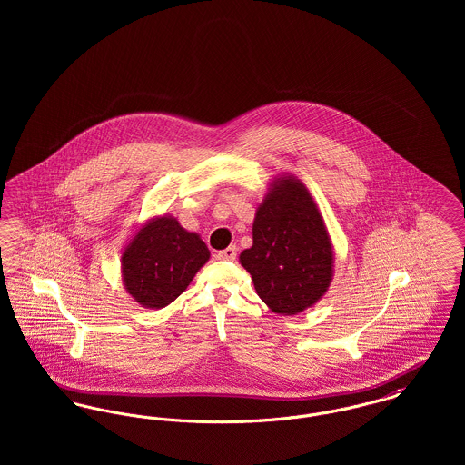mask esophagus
<instances>
[{
	"label": "esophagus",
	"instance_id": "obj_1",
	"mask_svg": "<svg viewBox=\"0 0 465 465\" xmlns=\"http://www.w3.org/2000/svg\"><path fill=\"white\" fill-rule=\"evenodd\" d=\"M216 258H218V260L233 262V260L237 258V247H235V245H230V247H226V249H223V251H218V252H216Z\"/></svg>",
	"mask_w": 465,
	"mask_h": 465
}]
</instances>
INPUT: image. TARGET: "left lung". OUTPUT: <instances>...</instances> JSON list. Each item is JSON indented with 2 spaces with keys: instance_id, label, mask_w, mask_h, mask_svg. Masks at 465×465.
Segmentation results:
<instances>
[{
  "instance_id": "left-lung-1",
  "label": "left lung",
  "mask_w": 465,
  "mask_h": 465,
  "mask_svg": "<svg viewBox=\"0 0 465 465\" xmlns=\"http://www.w3.org/2000/svg\"><path fill=\"white\" fill-rule=\"evenodd\" d=\"M239 262L275 313L296 315L328 292L334 273L331 237L300 179L273 177L256 207L252 245L243 249Z\"/></svg>"
}]
</instances>
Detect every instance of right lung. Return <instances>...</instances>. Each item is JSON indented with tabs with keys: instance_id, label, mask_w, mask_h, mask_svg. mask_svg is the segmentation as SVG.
Returning <instances> with one entry per match:
<instances>
[{
	"instance_id": "right-lung-1",
	"label": "right lung",
	"mask_w": 465,
	"mask_h": 465,
	"mask_svg": "<svg viewBox=\"0 0 465 465\" xmlns=\"http://www.w3.org/2000/svg\"><path fill=\"white\" fill-rule=\"evenodd\" d=\"M211 258L199 233L163 214L143 223L122 251L124 288L144 309L173 303Z\"/></svg>"
}]
</instances>
